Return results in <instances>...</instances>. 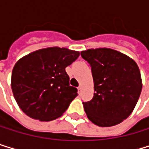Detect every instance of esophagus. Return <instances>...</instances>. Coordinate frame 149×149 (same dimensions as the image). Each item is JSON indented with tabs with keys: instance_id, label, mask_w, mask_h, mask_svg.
<instances>
[{
	"instance_id": "esophagus-1",
	"label": "esophagus",
	"mask_w": 149,
	"mask_h": 149,
	"mask_svg": "<svg viewBox=\"0 0 149 149\" xmlns=\"http://www.w3.org/2000/svg\"><path fill=\"white\" fill-rule=\"evenodd\" d=\"M78 90H79V91H80V90H81V86H79V87L78 88Z\"/></svg>"
}]
</instances>
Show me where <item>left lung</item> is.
<instances>
[{
	"mask_svg": "<svg viewBox=\"0 0 149 149\" xmlns=\"http://www.w3.org/2000/svg\"><path fill=\"white\" fill-rule=\"evenodd\" d=\"M92 71L94 96L83 103L88 120L100 127L119 124L132 113L142 90L136 61L111 48L88 49L80 53Z\"/></svg>",
	"mask_w": 149,
	"mask_h": 149,
	"instance_id": "1",
	"label": "left lung"
}]
</instances>
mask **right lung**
I'll return each instance as SVG.
<instances>
[{
	"label": "right lung",
	"mask_w": 149,
	"mask_h": 149,
	"mask_svg": "<svg viewBox=\"0 0 149 149\" xmlns=\"http://www.w3.org/2000/svg\"><path fill=\"white\" fill-rule=\"evenodd\" d=\"M79 56L78 51L54 46L36 50L16 62L10 86L27 116L48 122L63 114L78 95V89L70 86L65 68Z\"/></svg>",
	"instance_id": "1"
}]
</instances>
